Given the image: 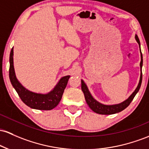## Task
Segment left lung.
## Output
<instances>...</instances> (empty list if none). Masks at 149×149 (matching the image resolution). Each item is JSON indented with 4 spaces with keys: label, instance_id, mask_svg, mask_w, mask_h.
Listing matches in <instances>:
<instances>
[{
    "label": "left lung",
    "instance_id": "8db88e82",
    "mask_svg": "<svg viewBox=\"0 0 149 149\" xmlns=\"http://www.w3.org/2000/svg\"><path fill=\"white\" fill-rule=\"evenodd\" d=\"M135 38L136 42H138V44L140 46V42L139 40L138 36L136 35ZM141 50V49H140ZM142 65H143V57H142V54L141 53V63H140V67H141V68ZM141 81H142V72L141 73V77H140V81L139 83L138 86L136 88L134 92L132 93L130 95V97L128 99L126 100L125 101H124L123 102L120 104H112V105H105V104H101L100 102L96 101L95 100L93 97V96L91 95V94L90 93L89 91H88L87 86H86V83H84V81H81V89L82 91L84 93L85 99H86V102L89 106V107L91 108L93 112H96V113L100 114H112L117 113V112H120L121 111L124 110L125 108H127L129 105H130L131 102L133 100L134 97H135L136 94L138 93V91H139L140 87H141Z\"/></svg>",
    "mask_w": 149,
    "mask_h": 149
}]
</instances>
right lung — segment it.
<instances>
[{
	"label": "right lung",
	"instance_id": "add662e5",
	"mask_svg": "<svg viewBox=\"0 0 149 149\" xmlns=\"http://www.w3.org/2000/svg\"><path fill=\"white\" fill-rule=\"evenodd\" d=\"M9 77L16 92L26 105L32 109L40 110H50L56 107L61 100L63 91L66 87L70 76L61 78L55 88L47 94H40L24 88L16 78L13 66V47L10 54Z\"/></svg>",
	"mask_w": 149,
	"mask_h": 149
}]
</instances>
